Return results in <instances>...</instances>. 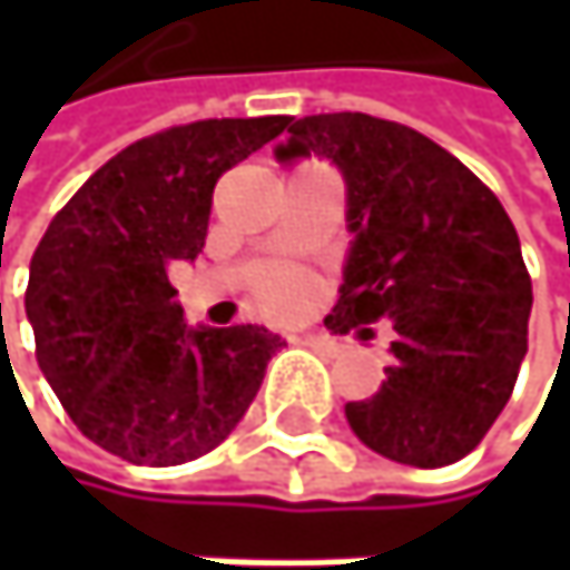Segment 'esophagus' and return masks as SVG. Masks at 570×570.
Masks as SVG:
<instances>
[{
    "instance_id": "34e87169",
    "label": "esophagus",
    "mask_w": 570,
    "mask_h": 570,
    "mask_svg": "<svg viewBox=\"0 0 570 570\" xmlns=\"http://www.w3.org/2000/svg\"><path fill=\"white\" fill-rule=\"evenodd\" d=\"M303 346H309V350L320 353V356H340V353H343V343H336L333 336H323V333L303 336Z\"/></svg>"
}]
</instances>
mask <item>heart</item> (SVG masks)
<instances>
[{
	"label": "heart",
	"mask_w": 570,
	"mask_h": 570,
	"mask_svg": "<svg viewBox=\"0 0 570 570\" xmlns=\"http://www.w3.org/2000/svg\"><path fill=\"white\" fill-rule=\"evenodd\" d=\"M264 299L281 313H293L309 299V284L299 274H277L264 284Z\"/></svg>",
	"instance_id": "1"
}]
</instances>
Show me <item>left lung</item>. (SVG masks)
Wrapping results in <instances>:
<instances>
[{"instance_id": "obj_1", "label": "left lung", "mask_w": 570, "mask_h": 570, "mask_svg": "<svg viewBox=\"0 0 570 570\" xmlns=\"http://www.w3.org/2000/svg\"><path fill=\"white\" fill-rule=\"evenodd\" d=\"M281 165L326 158L353 234L326 326L390 320L393 363L373 399L346 402L356 439L399 465L465 459L512 396L528 353L531 281L502 200L425 135L360 111L306 115Z\"/></svg>"}]
</instances>
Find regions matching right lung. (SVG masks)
Returning <instances> with one entry per match:
<instances>
[{
    "label": "right lung",
    "instance_id": "1",
    "mask_svg": "<svg viewBox=\"0 0 570 570\" xmlns=\"http://www.w3.org/2000/svg\"><path fill=\"white\" fill-rule=\"evenodd\" d=\"M289 125L210 118L141 138L91 174L29 264L36 360L71 422L131 465L217 449L286 346L267 326H187L168 281L197 261L214 184Z\"/></svg>",
    "mask_w": 570,
    "mask_h": 570
}]
</instances>
